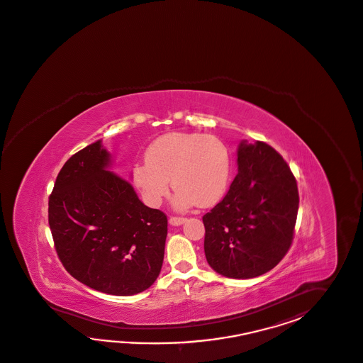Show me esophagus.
I'll list each match as a JSON object with an SVG mask.
<instances>
[{
  "label": "esophagus",
  "instance_id": "34e87169",
  "mask_svg": "<svg viewBox=\"0 0 363 363\" xmlns=\"http://www.w3.org/2000/svg\"><path fill=\"white\" fill-rule=\"evenodd\" d=\"M185 221V218H177V216H170V218H169V224H170V225H174V227L182 225Z\"/></svg>",
  "mask_w": 363,
  "mask_h": 363
}]
</instances>
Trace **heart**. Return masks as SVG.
Segmentation results:
<instances>
[{
    "label": "heart",
    "mask_w": 363,
    "mask_h": 363,
    "mask_svg": "<svg viewBox=\"0 0 363 363\" xmlns=\"http://www.w3.org/2000/svg\"><path fill=\"white\" fill-rule=\"evenodd\" d=\"M230 153L219 138L204 133H169L150 143L145 164L133 168V184L147 203L157 207L177 189L178 210L218 203L230 185Z\"/></svg>",
    "instance_id": "obj_1"
}]
</instances>
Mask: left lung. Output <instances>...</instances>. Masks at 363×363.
Masks as SVG:
<instances>
[{
	"label": "left lung",
	"instance_id": "left-lung-1",
	"mask_svg": "<svg viewBox=\"0 0 363 363\" xmlns=\"http://www.w3.org/2000/svg\"><path fill=\"white\" fill-rule=\"evenodd\" d=\"M298 208L296 181L282 156L266 143L241 140L238 176L203 216L208 265L235 279L265 274L291 245Z\"/></svg>",
	"mask_w": 363,
	"mask_h": 363
}]
</instances>
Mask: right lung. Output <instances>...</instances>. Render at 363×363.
<instances>
[{
    "label": "right lung",
    "instance_id": "1",
    "mask_svg": "<svg viewBox=\"0 0 363 363\" xmlns=\"http://www.w3.org/2000/svg\"><path fill=\"white\" fill-rule=\"evenodd\" d=\"M97 140L62 167L48 202V223L67 272L90 289L118 296L147 290L164 261L168 219L143 203L110 169Z\"/></svg>",
    "mask_w": 363,
    "mask_h": 363
}]
</instances>
